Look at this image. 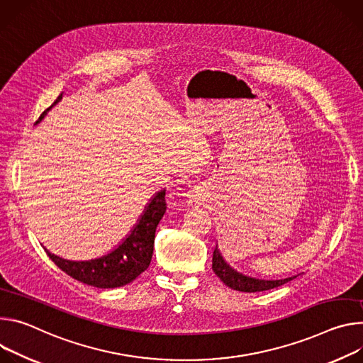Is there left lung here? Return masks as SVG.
I'll use <instances>...</instances> for the list:
<instances>
[{"instance_id":"1","label":"left lung","mask_w":363,"mask_h":363,"mask_svg":"<svg viewBox=\"0 0 363 363\" xmlns=\"http://www.w3.org/2000/svg\"><path fill=\"white\" fill-rule=\"evenodd\" d=\"M212 269L213 272L220 278L223 284H226L229 289L236 290V291H244V293H257V291H265L271 290L275 287L283 286L289 281H291L294 277L283 278V279H258L252 277H247L244 274H240L235 271L232 267H229L225 259L222 258L218 247L213 251V258H212Z\"/></svg>"}]
</instances>
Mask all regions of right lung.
<instances>
[{"label": "right lung", "instance_id": "1", "mask_svg": "<svg viewBox=\"0 0 363 363\" xmlns=\"http://www.w3.org/2000/svg\"><path fill=\"white\" fill-rule=\"evenodd\" d=\"M62 94L49 106L40 118L35 121L38 124L59 101ZM166 190H160L145 206L138 223L134 226L131 233L123 240V244L116 247L109 254L89 259V261H70L60 258L46 248L49 258L67 275L80 281V283L96 287V289H115L130 284L141 272H144L152 257L154 238L158 222L166 213Z\"/></svg>", "mask_w": 363, "mask_h": 363}]
</instances>
